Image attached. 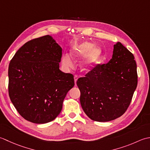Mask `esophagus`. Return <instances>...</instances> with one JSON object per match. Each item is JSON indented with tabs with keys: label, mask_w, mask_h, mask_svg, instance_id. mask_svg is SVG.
<instances>
[{
	"label": "esophagus",
	"mask_w": 150,
	"mask_h": 150,
	"mask_svg": "<svg viewBox=\"0 0 150 150\" xmlns=\"http://www.w3.org/2000/svg\"><path fill=\"white\" fill-rule=\"evenodd\" d=\"M74 82H75V84H76V81H77L78 79V76L77 75H75V76H74Z\"/></svg>",
	"instance_id": "34e87169"
}]
</instances>
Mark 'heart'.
Instances as JSON below:
<instances>
[{
    "label": "heart",
    "instance_id": "heart-1",
    "mask_svg": "<svg viewBox=\"0 0 150 150\" xmlns=\"http://www.w3.org/2000/svg\"><path fill=\"white\" fill-rule=\"evenodd\" d=\"M94 46L95 45L93 42L85 41L74 46L72 48L71 56L73 59H79L87 55L81 64L82 67L85 70L95 65L102 57V48ZM71 57L67 54H64L62 57L63 65L67 68H71L74 65Z\"/></svg>",
    "mask_w": 150,
    "mask_h": 150
}]
</instances>
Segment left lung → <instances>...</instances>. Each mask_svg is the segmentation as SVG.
Instances as JSON below:
<instances>
[{"label": "left lung", "instance_id": "1", "mask_svg": "<svg viewBox=\"0 0 150 150\" xmlns=\"http://www.w3.org/2000/svg\"><path fill=\"white\" fill-rule=\"evenodd\" d=\"M134 59L133 54L117 42L108 63L96 64L78 79L81 108L91 120L111 121L126 111L138 83Z\"/></svg>", "mask_w": 150, "mask_h": 150}]
</instances>
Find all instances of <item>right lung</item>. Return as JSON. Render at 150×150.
<instances>
[{
  "label": "right lung",
  "instance_id": "obj_1",
  "mask_svg": "<svg viewBox=\"0 0 150 150\" xmlns=\"http://www.w3.org/2000/svg\"><path fill=\"white\" fill-rule=\"evenodd\" d=\"M62 48L51 36L26 42L8 68L9 96L17 112L35 124L54 120L63 100L74 87V76L59 70Z\"/></svg>",
  "mask_w": 150,
  "mask_h": 150
}]
</instances>
